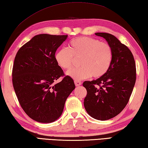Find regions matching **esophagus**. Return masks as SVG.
Listing matches in <instances>:
<instances>
[{
	"mask_svg": "<svg viewBox=\"0 0 148 148\" xmlns=\"http://www.w3.org/2000/svg\"><path fill=\"white\" fill-rule=\"evenodd\" d=\"M75 84L76 86H81L82 83H81V82L79 81H75Z\"/></svg>",
	"mask_w": 148,
	"mask_h": 148,
	"instance_id": "34e87169",
	"label": "esophagus"
}]
</instances>
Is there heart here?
Returning a JSON list of instances; mask_svg holds the SVG:
<instances>
[{
    "mask_svg": "<svg viewBox=\"0 0 148 148\" xmlns=\"http://www.w3.org/2000/svg\"><path fill=\"white\" fill-rule=\"evenodd\" d=\"M75 58H81V67L69 70L67 75L75 81L89 78L92 75L99 78L104 75L112 64V49L109 44L97 39L81 36L69 43V49L62 48L56 52L54 58L62 69L71 68Z\"/></svg>",
    "mask_w": 148,
    "mask_h": 148,
    "instance_id": "heart-1",
    "label": "heart"
}]
</instances>
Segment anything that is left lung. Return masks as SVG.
Wrapping results in <instances>:
<instances>
[{
    "label": "left lung",
    "instance_id": "left-lung-1",
    "mask_svg": "<svg viewBox=\"0 0 148 148\" xmlns=\"http://www.w3.org/2000/svg\"><path fill=\"white\" fill-rule=\"evenodd\" d=\"M112 49L108 71L92 81H84L87 95L84 105L88 114L98 120H107L119 114L127 104L136 82V64L131 51L114 36L97 32Z\"/></svg>",
    "mask_w": 148,
    "mask_h": 148
}]
</instances>
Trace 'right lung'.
<instances>
[{
	"label": "right lung",
	"mask_w": 148,
	"mask_h": 148,
	"mask_svg": "<svg viewBox=\"0 0 148 148\" xmlns=\"http://www.w3.org/2000/svg\"><path fill=\"white\" fill-rule=\"evenodd\" d=\"M67 35H36L17 51L12 70L13 86L25 113L40 123H51L62 115L65 102L75 88L56 63L55 53Z\"/></svg>",
	"instance_id": "obj_1"
}]
</instances>
